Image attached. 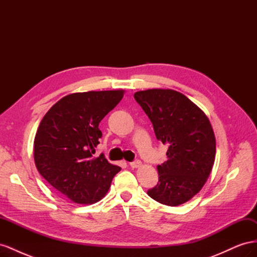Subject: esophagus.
Returning <instances> with one entry per match:
<instances>
[{
	"mask_svg": "<svg viewBox=\"0 0 257 257\" xmlns=\"http://www.w3.org/2000/svg\"><path fill=\"white\" fill-rule=\"evenodd\" d=\"M141 165H142V162L139 161V160H135L134 162H131V163H130V166L133 167V168L141 167Z\"/></svg>",
	"mask_w": 257,
	"mask_h": 257,
	"instance_id": "esophagus-1",
	"label": "esophagus"
}]
</instances>
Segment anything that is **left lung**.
Segmentation results:
<instances>
[{
    "mask_svg": "<svg viewBox=\"0 0 257 257\" xmlns=\"http://www.w3.org/2000/svg\"><path fill=\"white\" fill-rule=\"evenodd\" d=\"M149 116L157 139L167 145L158 165L159 182L148 195L166 206L186 203L201 190L215 159V137L204 111L182 93L151 89L134 94Z\"/></svg>",
    "mask_w": 257,
    "mask_h": 257,
    "instance_id": "8db88e82",
    "label": "left lung"
}]
</instances>
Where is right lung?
Here are the masks:
<instances>
[{
    "mask_svg": "<svg viewBox=\"0 0 257 257\" xmlns=\"http://www.w3.org/2000/svg\"><path fill=\"white\" fill-rule=\"evenodd\" d=\"M123 90L73 93L45 114L34 139L36 168L46 181L76 204H94L121 168L104 154L93 158L99 122L119 104Z\"/></svg>",
    "mask_w": 257,
    "mask_h": 257,
    "instance_id": "right-lung-1",
    "label": "right lung"
}]
</instances>
